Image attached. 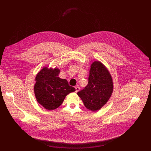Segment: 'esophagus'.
Returning <instances> with one entry per match:
<instances>
[{
	"mask_svg": "<svg viewBox=\"0 0 151 151\" xmlns=\"http://www.w3.org/2000/svg\"><path fill=\"white\" fill-rule=\"evenodd\" d=\"M75 89H76V92H78L79 90H80V88L78 87V86H76V87H75Z\"/></svg>",
	"mask_w": 151,
	"mask_h": 151,
	"instance_id": "34e87169",
	"label": "esophagus"
}]
</instances>
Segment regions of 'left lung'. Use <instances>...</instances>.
<instances>
[{"instance_id": "1", "label": "left lung", "mask_w": 151, "mask_h": 151, "mask_svg": "<svg viewBox=\"0 0 151 151\" xmlns=\"http://www.w3.org/2000/svg\"><path fill=\"white\" fill-rule=\"evenodd\" d=\"M113 90V79L109 71L97 60L91 65L88 85L77 94L88 109L96 112L109 101Z\"/></svg>"}]
</instances>
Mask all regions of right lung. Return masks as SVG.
<instances>
[{
	"instance_id": "right-lung-1",
	"label": "right lung",
	"mask_w": 151,
	"mask_h": 151,
	"mask_svg": "<svg viewBox=\"0 0 151 151\" xmlns=\"http://www.w3.org/2000/svg\"><path fill=\"white\" fill-rule=\"evenodd\" d=\"M60 69L57 68H43L36 75L34 93L39 104L45 109L51 111L57 109L66 96L75 91L68 81L58 76Z\"/></svg>"
}]
</instances>
